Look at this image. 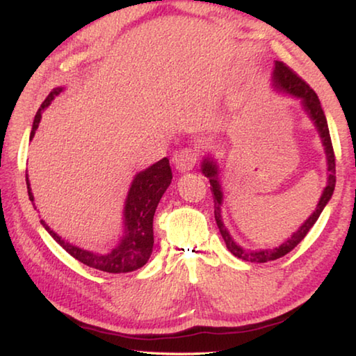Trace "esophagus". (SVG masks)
<instances>
[{
    "label": "esophagus",
    "instance_id": "34e87169",
    "mask_svg": "<svg viewBox=\"0 0 356 356\" xmlns=\"http://www.w3.org/2000/svg\"><path fill=\"white\" fill-rule=\"evenodd\" d=\"M173 164L179 172L192 170V167L197 164L198 153L195 148H183L173 154Z\"/></svg>",
    "mask_w": 356,
    "mask_h": 356
}]
</instances>
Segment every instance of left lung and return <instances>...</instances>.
Segmentation results:
<instances>
[{
  "label": "left lung",
  "mask_w": 356,
  "mask_h": 356,
  "mask_svg": "<svg viewBox=\"0 0 356 356\" xmlns=\"http://www.w3.org/2000/svg\"><path fill=\"white\" fill-rule=\"evenodd\" d=\"M272 81L275 89L280 92H286L289 95L300 98L302 99V106L305 112H307L308 117L313 120L316 129L319 131V136L322 139V145L325 147V154H327V170H328V179H327V186L323 189L322 195L319 198V203H317L316 211L311 214L307 220H305L303 225L297 229V232L291 236L288 241H284L282 245L275 247V248H269V250H248V248H242L241 245L236 244L233 241L232 236H229L227 227L223 225L222 222V202H223V192H222V186H220V179H219V165L213 158H204L202 162V173L204 177L209 178L211 183V192H213L214 197V217L217 222V227H219V232L222 234L223 241H225L227 248L232 252L236 258L244 259V261H250V263H267V261H273L284 257L288 254L292 248H296L298 244H300L302 239L308 234V232L316 223V220L319 219L321 213L323 208L327 207V203L330 202V198L333 195L334 191V184H336V159H334V152H333V145H332V137H330V131H328V123L325 114H323V109L321 106L319 98H317L316 92L311 89V87L305 83V81L298 76V74L289 68L282 60H275V67H273V74H272Z\"/></svg>",
  "instance_id": "1"
}]
</instances>
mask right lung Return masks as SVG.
<instances>
[{
    "instance_id": "right-lung-1",
    "label": "right lung",
    "mask_w": 356,
    "mask_h": 356,
    "mask_svg": "<svg viewBox=\"0 0 356 356\" xmlns=\"http://www.w3.org/2000/svg\"><path fill=\"white\" fill-rule=\"evenodd\" d=\"M62 92V87H56L53 92L45 98L40 109L37 111L34 117L33 129H31V139H33L37 128H39L42 111L48 108L54 97H58ZM172 183V168L167 158H162L156 164L149 165L145 170L139 172L134 177L131 188L128 191L127 200H124L123 209V234L115 248L108 254H98L84 248L70 244L56 234L45 222L40 220L43 228L51 234V238L64 248L67 253H70L74 259L81 263L93 267L97 270H103L108 273H124L140 269L147 264L149 254L153 252V217L154 211L158 208L161 197L164 195L168 186ZM26 186L29 200L34 202V195L31 192V184L26 175Z\"/></svg>"
}]
</instances>
